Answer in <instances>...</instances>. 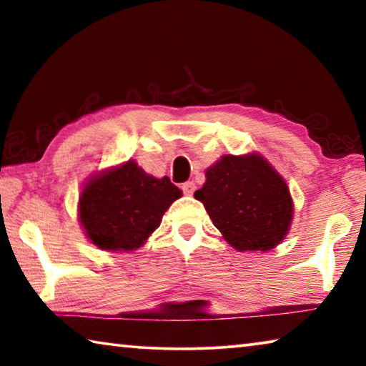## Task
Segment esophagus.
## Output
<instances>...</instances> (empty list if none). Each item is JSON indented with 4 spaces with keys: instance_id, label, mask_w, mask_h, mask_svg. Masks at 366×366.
<instances>
[{
    "instance_id": "1",
    "label": "esophagus",
    "mask_w": 366,
    "mask_h": 366,
    "mask_svg": "<svg viewBox=\"0 0 366 366\" xmlns=\"http://www.w3.org/2000/svg\"><path fill=\"white\" fill-rule=\"evenodd\" d=\"M182 192L185 195H192L195 192V184L194 182H185V184H182Z\"/></svg>"
}]
</instances>
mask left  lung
Segmentation results:
<instances>
[{
    "label": "left lung",
    "mask_w": 366,
    "mask_h": 366,
    "mask_svg": "<svg viewBox=\"0 0 366 366\" xmlns=\"http://www.w3.org/2000/svg\"><path fill=\"white\" fill-rule=\"evenodd\" d=\"M200 200L222 239L239 252H268L280 245L294 218L290 190L257 152L222 154L205 171Z\"/></svg>",
    "instance_id": "obj_1"
}]
</instances>
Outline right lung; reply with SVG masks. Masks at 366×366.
I'll return each mask as SVG.
<instances>
[{
    "label": "right lung",
    "instance_id": "right-lung-1",
    "mask_svg": "<svg viewBox=\"0 0 366 366\" xmlns=\"http://www.w3.org/2000/svg\"><path fill=\"white\" fill-rule=\"evenodd\" d=\"M182 192L169 177H153L134 159L103 169L84 184L77 216L85 237L100 250L140 249Z\"/></svg>",
    "mask_w": 366,
    "mask_h": 366
}]
</instances>
